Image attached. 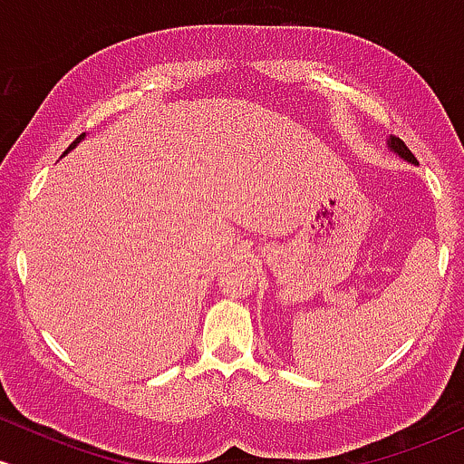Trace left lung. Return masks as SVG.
<instances>
[{"label":"left lung","instance_id":"left-lung-1","mask_svg":"<svg viewBox=\"0 0 464 464\" xmlns=\"http://www.w3.org/2000/svg\"><path fill=\"white\" fill-rule=\"evenodd\" d=\"M388 148H391L392 152H397L401 159H406V161L417 163V159H414V154L408 150V146H406V143H403L401 140H399V137H391V140H388Z\"/></svg>","mask_w":464,"mask_h":464}]
</instances>
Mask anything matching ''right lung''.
I'll use <instances>...</instances> for the list:
<instances>
[{"label":"right lung","mask_w":464,"mask_h":464,"mask_svg":"<svg viewBox=\"0 0 464 464\" xmlns=\"http://www.w3.org/2000/svg\"><path fill=\"white\" fill-rule=\"evenodd\" d=\"M82 140H84V132H82V135H80V137H76V141H73V143H72V146H69V148H67V152H69V150H72V148H76V146H78V143H80V141H82ZM67 152H65V154H67Z\"/></svg>","instance_id":"right-lung-1"}]
</instances>
